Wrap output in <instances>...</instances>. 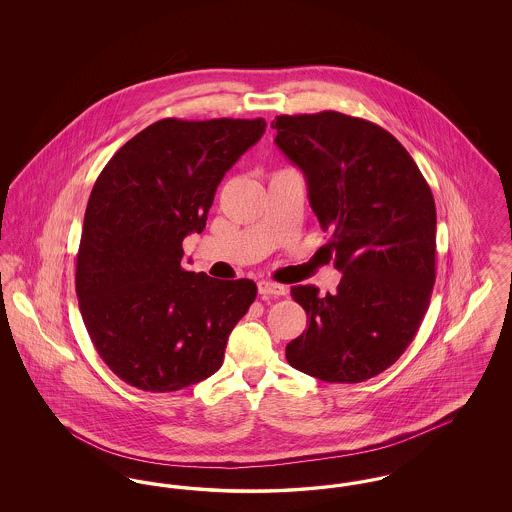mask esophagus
<instances>
[{"instance_id": "1", "label": "esophagus", "mask_w": 512, "mask_h": 512, "mask_svg": "<svg viewBox=\"0 0 512 512\" xmlns=\"http://www.w3.org/2000/svg\"><path fill=\"white\" fill-rule=\"evenodd\" d=\"M257 288H259V293L265 295V297H280V295H286V292H288L284 286L274 284V282H268V280H261V282L257 284Z\"/></svg>"}]
</instances>
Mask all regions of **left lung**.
I'll return each instance as SVG.
<instances>
[{
  "mask_svg": "<svg viewBox=\"0 0 512 512\" xmlns=\"http://www.w3.org/2000/svg\"><path fill=\"white\" fill-rule=\"evenodd\" d=\"M274 144L307 180L332 238L324 257L338 292L295 286L307 330L288 363L324 382L357 384L390 368L413 341L436 280V203L409 151L374 122L338 111L280 115Z\"/></svg>",
  "mask_w": 512,
  "mask_h": 512,
  "instance_id": "1",
  "label": "left lung"
}]
</instances>
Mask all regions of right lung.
<instances>
[{
    "label": "right lung",
    "mask_w": 512,
    "mask_h": 512,
    "mask_svg": "<svg viewBox=\"0 0 512 512\" xmlns=\"http://www.w3.org/2000/svg\"><path fill=\"white\" fill-rule=\"evenodd\" d=\"M265 128V119H163L99 174L76 255V295L90 340L122 382L165 393L222 365L257 286L184 270L182 242L203 232L220 180Z\"/></svg>",
    "instance_id": "1"
}]
</instances>
